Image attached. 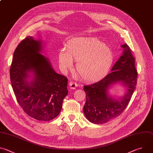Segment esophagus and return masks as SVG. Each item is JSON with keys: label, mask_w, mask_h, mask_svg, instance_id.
Listing matches in <instances>:
<instances>
[{"label": "esophagus", "mask_w": 153, "mask_h": 153, "mask_svg": "<svg viewBox=\"0 0 153 153\" xmlns=\"http://www.w3.org/2000/svg\"><path fill=\"white\" fill-rule=\"evenodd\" d=\"M69 86H70L71 89H75V88H77L78 85H77V83H76L73 81H70V83H69Z\"/></svg>", "instance_id": "1"}]
</instances>
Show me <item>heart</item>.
Instances as JSON below:
<instances>
[{"instance_id": "heart-1", "label": "heart", "mask_w": 153, "mask_h": 153, "mask_svg": "<svg viewBox=\"0 0 153 153\" xmlns=\"http://www.w3.org/2000/svg\"><path fill=\"white\" fill-rule=\"evenodd\" d=\"M59 61L64 70L73 67L77 62L79 74L86 81L99 80L110 71L114 60L112 50L96 38L77 39L70 41L67 50L59 51Z\"/></svg>"}]
</instances>
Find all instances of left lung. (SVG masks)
Here are the masks:
<instances>
[{
    "label": "left lung",
    "instance_id": "8db88e82",
    "mask_svg": "<svg viewBox=\"0 0 153 153\" xmlns=\"http://www.w3.org/2000/svg\"><path fill=\"white\" fill-rule=\"evenodd\" d=\"M123 55L114 64L112 72L100 80L83 86L86 93L84 114L90 122L96 124L105 123L120 116L127 107L137 80V71L135 67V57L129 47L124 44ZM121 81L128 87L127 94L120 101L109 97L107 89L112 84Z\"/></svg>",
    "mask_w": 153,
    "mask_h": 153
}]
</instances>
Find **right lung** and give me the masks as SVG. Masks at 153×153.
Returning a JSON list of instances; mask_svg holds the SVG:
<instances>
[{"mask_svg":"<svg viewBox=\"0 0 153 153\" xmlns=\"http://www.w3.org/2000/svg\"><path fill=\"white\" fill-rule=\"evenodd\" d=\"M41 42L27 36L16 48L10 70V80L16 99L26 114L38 120L56 117L68 94V79L56 73L49 60L39 53ZM34 79L27 83V73Z\"/></svg>","mask_w":153,"mask_h":153,"instance_id":"right-lung-1","label":"right lung"}]
</instances>
